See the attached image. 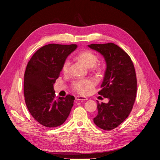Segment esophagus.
<instances>
[{"label": "esophagus", "instance_id": "obj_1", "mask_svg": "<svg viewBox=\"0 0 160 160\" xmlns=\"http://www.w3.org/2000/svg\"><path fill=\"white\" fill-rule=\"evenodd\" d=\"M75 99L77 100H87L88 98L86 97H81V96H77L75 97Z\"/></svg>", "mask_w": 160, "mask_h": 160}]
</instances>
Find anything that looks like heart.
<instances>
[{"instance_id":"heart-1","label":"heart","mask_w":160,"mask_h":160,"mask_svg":"<svg viewBox=\"0 0 160 160\" xmlns=\"http://www.w3.org/2000/svg\"><path fill=\"white\" fill-rule=\"evenodd\" d=\"M76 58L88 68H91V70L95 72H100L101 71L100 67L96 65V63L98 61L97 56L89 50H82L77 55ZM69 67L70 62L68 60H65L62 67L63 73L65 74L68 73ZM95 84L96 83L93 80L88 78L76 80L72 82L71 86L72 90L77 92V93L82 95H86L95 86Z\"/></svg>"}]
</instances>
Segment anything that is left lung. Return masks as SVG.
<instances>
[{"mask_svg":"<svg viewBox=\"0 0 160 160\" xmlns=\"http://www.w3.org/2000/svg\"><path fill=\"white\" fill-rule=\"evenodd\" d=\"M88 47L101 54L106 62L102 89L98 94L108 98V103L97 102L98 114L94 123L104 130L117 128L130 115L135 102L137 78L129 55L113 43L91 44Z\"/></svg>","mask_w":160,"mask_h":160,"instance_id":"left-lung-1","label":"left lung"}]
</instances>
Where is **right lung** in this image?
Here are the masks:
<instances>
[{
  "label": "right lung",
  "mask_w": 160,
  "mask_h": 160,
  "mask_svg": "<svg viewBox=\"0 0 160 160\" xmlns=\"http://www.w3.org/2000/svg\"><path fill=\"white\" fill-rule=\"evenodd\" d=\"M77 47L75 44L45 45L27 64L24 78L25 103L33 119L45 127L62 125L71 112L74 97L57 98L53 85L67 57Z\"/></svg>",
  "instance_id": "right-lung-1"
}]
</instances>
